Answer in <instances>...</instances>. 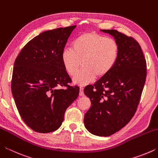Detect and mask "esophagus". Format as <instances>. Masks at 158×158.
I'll return each instance as SVG.
<instances>
[{
  "label": "esophagus",
  "instance_id": "1",
  "mask_svg": "<svg viewBox=\"0 0 158 158\" xmlns=\"http://www.w3.org/2000/svg\"><path fill=\"white\" fill-rule=\"evenodd\" d=\"M84 88L82 87H80V89H79V95L80 96H84Z\"/></svg>",
  "mask_w": 158,
  "mask_h": 158
}]
</instances>
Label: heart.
<instances>
[{
	"label": "heart",
	"instance_id": "b5f03b06",
	"mask_svg": "<svg viewBox=\"0 0 158 158\" xmlns=\"http://www.w3.org/2000/svg\"><path fill=\"white\" fill-rule=\"evenodd\" d=\"M72 49H64L61 62L74 82L85 85L96 78H103L110 73L118 59L120 49L117 42L94 32H85L73 42Z\"/></svg>",
	"mask_w": 158,
	"mask_h": 158
}]
</instances>
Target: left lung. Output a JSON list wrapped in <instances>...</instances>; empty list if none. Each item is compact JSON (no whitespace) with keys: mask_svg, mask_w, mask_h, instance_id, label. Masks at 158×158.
Segmentation results:
<instances>
[{"mask_svg":"<svg viewBox=\"0 0 158 158\" xmlns=\"http://www.w3.org/2000/svg\"><path fill=\"white\" fill-rule=\"evenodd\" d=\"M114 37L119 57L107 75L84 92L91 102L84 125L93 135L108 137L125 126L137 111L146 78V61L139 44L116 30H100Z\"/></svg>","mask_w":158,"mask_h":158,"instance_id":"8db88e82","label":"left lung"}]
</instances>
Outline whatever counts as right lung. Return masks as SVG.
<instances>
[{
  "mask_svg": "<svg viewBox=\"0 0 158 158\" xmlns=\"http://www.w3.org/2000/svg\"><path fill=\"white\" fill-rule=\"evenodd\" d=\"M75 28L43 32L23 47L15 61L13 98L21 118L37 132L58 130L66 109L79 95V87L68 84L72 80L61 62V53Z\"/></svg>",
  "mask_w": 158,
  "mask_h": 158,
  "instance_id": "1",
  "label": "right lung"
}]
</instances>
